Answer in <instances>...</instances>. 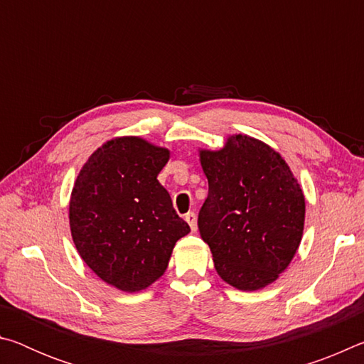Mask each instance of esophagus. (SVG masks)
Masks as SVG:
<instances>
[{
	"label": "esophagus",
	"instance_id": "1",
	"mask_svg": "<svg viewBox=\"0 0 364 364\" xmlns=\"http://www.w3.org/2000/svg\"><path fill=\"white\" fill-rule=\"evenodd\" d=\"M186 221L189 223V226H191V230L193 231H196L197 230V217H196V213L194 212H188L186 213Z\"/></svg>",
	"mask_w": 364,
	"mask_h": 364
}]
</instances>
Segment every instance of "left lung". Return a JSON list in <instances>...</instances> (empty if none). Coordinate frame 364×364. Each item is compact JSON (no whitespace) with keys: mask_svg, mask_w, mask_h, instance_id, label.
Returning <instances> with one entry per match:
<instances>
[{"mask_svg":"<svg viewBox=\"0 0 364 364\" xmlns=\"http://www.w3.org/2000/svg\"><path fill=\"white\" fill-rule=\"evenodd\" d=\"M208 196L199 212L220 278L239 291L278 279L297 252L305 197L291 168L262 141L234 134L220 151H200Z\"/></svg>","mask_w":364,"mask_h":364,"instance_id":"obj_1","label":"left lung"}]
</instances>
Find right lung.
I'll return each instance as SVG.
<instances>
[{
	"instance_id": "1",
	"label": "right lung",
	"mask_w": 364,
	"mask_h": 364,
	"mask_svg": "<svg viewBox=\"0 0 364 364\" xmlns=\"http://www.w3.org/2000/svg\"><path fill=\"white\" fill-rule=\"evenodd\" d=\"M170 152L138 136L107 141L73 184L69 220L73 244L100 278L138 292L168 267L178 239L191 231L157 175Z\"/></svg>"
}]
</instances>
